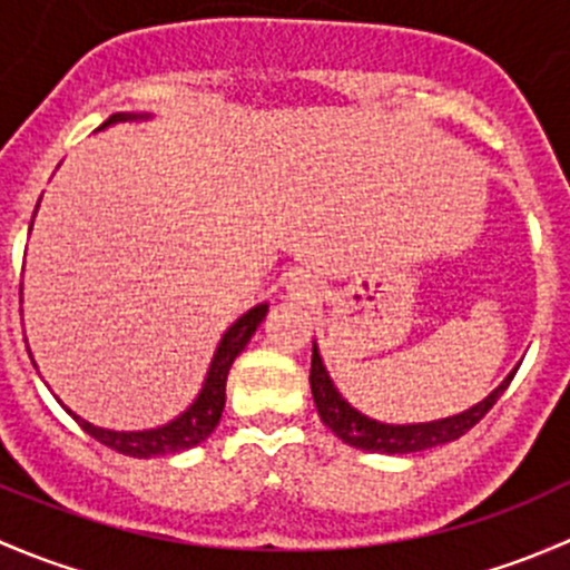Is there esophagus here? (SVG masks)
Masks as SVG:
<instances>
[{
    "label": "esophagus",
    "instance_id": "34e87169",
    "mask_svg": "<svg viewBox=\"0 0 570 570\" xmlns=\"http://www.w3.org/2000/svg\"><path fill=\"white\" fill-rule=\"evenodd\" d=\"M289 289L295 292L297 297H306V301H312V297L317 295V286H314L308 278H292Z\"/></svg>",
    "mask_w": 570,
    "mask_h": 570
}]
</instances>
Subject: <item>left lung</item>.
Wrapping results in <instances>:
<instances>
[{
  "label": "left lung",
  "mask_w": 570,
  "mask_h": 570,
  "mask_svg": "<svg viewBox=\"0 0 570 570\" xmlns=\"http://www.w3.org/2000/svg\"><path fill=\"white\" fill-rule=\"evenodd\" d=\"M513 375L515 370L510 372L485 400L476 402L469 411L458 413V416L439 419V422L422 424H383L364 416L361 411H355V407L336 392V386H333L331 375H327L325 364H322L320 358L317 344H314L312 350V377H308V381H312L314 405H317L320 419L325 422V428H331L333 433L344 441V444L355 446V450L381 452V455H407V452H422L441 444H450V441L469 433V430L497 405V400L504 394V389L510 386Z\"/></svg>",
  "instance_id": "1"
}]
</instances>
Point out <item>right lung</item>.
Wrapping results in <instances>:
<instances>
[{
	"label": "right lung",
	"instance_id": "1",
	"mask_svg": "<svg viewBox=\"0 0 570 570\" xmlns=\"http://www.w3.org/2000/svg\"><path fill=\"white\" fill-rule=\"evenodd\" d=\"M137 118H148V115L115 112L99 126V131L112 124H120V120H137ZM264 317H267V303H258V306H253L248 314H243V317L223 333L215 358H212L209 372H206V381H204V389H200V394L195 396V402L181 413V416H176L174 422L163 424V428L137 430V433H118V430L96 428V424L85 422L82 416L68 411L62 402L60 405L77 419V424L85 430V433L94 435L96 441H101V444L109 446V450L120 452V455L157 458V455H176V452L189 450V446H198L200 441H206L212 433H215L217 422H220L223 416V407H226L228 370H232L234 358L243 353L245 344L250 342V336L256 333V327L262 325Z\"/></svg>",
	"mask_w": 570,
	"mask_h": 570
}]
</instances>
